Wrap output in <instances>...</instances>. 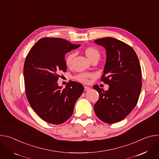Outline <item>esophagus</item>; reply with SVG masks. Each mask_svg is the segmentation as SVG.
<instances>
[{"instance_id":"obj_1","label":"esophagus","mask_w":159,"mask_h":159,"mask_svg":"<svg viewBox=\"0 0 159 159\" xmlns=\"http://www.w3.org/2000/svg\"><path fill=\"white\" fill-rule=\"evenodd\" d=\"M90 89V88L89 87H87V86H84V90H85V91H86V90H89Z\"/></svg>"}]
</instances>
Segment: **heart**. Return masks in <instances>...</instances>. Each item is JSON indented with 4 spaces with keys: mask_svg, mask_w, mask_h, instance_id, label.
<instances>
[{
    "mask_svg": "<svg viewBox=\"0 0 159 159\" xmlns=\"http://www.w3.org/2000/svg\"><path fill=\"white\" fill-rule=\"evenodd\" d=\"M84 53L88 59L93 61L94 60H99L101 57V53L99 50L94 47H89L85 48ZM75 56L74 52H70L68 54L65 58V63L67 66H70L72 64L73 60ZM94 77V75L91 73H81L75 77V79L81 82L86 83L88 81V79L90 78H93Z\"/></svg>",
    "mask_w": 159,
    "mask_h": 159,
    "instance_id": "obj_1",
    "label": "heart"
}]
</instances>
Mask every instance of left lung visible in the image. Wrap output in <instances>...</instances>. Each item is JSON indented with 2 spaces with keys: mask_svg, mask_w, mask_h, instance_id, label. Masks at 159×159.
Here are the masks:
<instances>
[{
  "mask_svg": "<svg viewBox=\"0 0 159 159\" xmlns=\"http://www.w3.org/2000/svg\"><path fill=\"white\" fill-rule=\"evenodd\" d=\"M94 43L106 50L101 80L109 89L94 86L99 94L94 109L99 119L112 124L125 119L137 104L142 85L141 67L135 52L125 43L111 37Z\"/></svg>",
  "mask_w": 159,
  "mask_h": 159,
  "instance_id": "1",
  "label": "left lung"
}]
</instances>
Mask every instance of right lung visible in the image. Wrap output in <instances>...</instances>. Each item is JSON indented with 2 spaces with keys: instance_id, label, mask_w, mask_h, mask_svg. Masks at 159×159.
<instances>
[{
  "instance_id": "obj_1",
  "label": "right lung",
  "mask_w": 159,
  "mask_h": 159,
  "mask_svg": "<svg viewBox=\"0 0 159 159\" xmlns=\"http://www.w3.org/2000/svg\"><path fill=\"white\" fill-rule=\"evenodd\" d=\"M80 46L62 38H44L26 58L23 73L26 97L33 109L46 122L58 125L69 120L84 91V86L77 82H68L64 89L57 83L59 72L66 70L65 54Z\"/></svg>"
}]
</instances>
